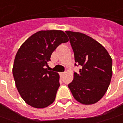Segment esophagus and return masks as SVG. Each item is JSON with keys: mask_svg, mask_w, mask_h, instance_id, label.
Listing matches in <instances>:
<instances>
[{"mask_svg": "<svg viewBox=\"0 0 123 123\" xmlns=\"http://www.w3.org/2000/svg\"><path fill=\"white\" fill-rule=\"evenodd\" d=\"M64 73H65L64 72H60V73H59V75H60V76H63V75L64 74Z\"/></svg>", "mask_w": 123, "mask_h": 123, "instance_id": "1", "label": "esophagus"}]
</instances>
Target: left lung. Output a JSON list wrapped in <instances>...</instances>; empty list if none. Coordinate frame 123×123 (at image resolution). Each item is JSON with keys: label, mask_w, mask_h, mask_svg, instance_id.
<instances>
[{"label": "left lung", "mask_w": 123, "mask_h": 123, "mask_svg": "<svg viewBox=\"0 0 123 123\" xmlns=\"http://www.w3.org/2000/svg\"><path fill=\"white\" fill-rule=\"evenodd\" d=\"M74 52L75 66H81L79 73H74L68 87L79 103L90 105L104 96L112 76V59L107 50L97 41L81 33L66 31Z\"/></svg>", "instance_id": "1"}]
</instances>
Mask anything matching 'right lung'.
Returning <instances> with one entry per match:
<instances>
[{"mask_svg":"<svg viewBox=\"0 0 123 123\" xmlns=\"http://www.w3.org/2000/svg\"><path fill=\"white\" fill-rule=\"evenodd\" d=\"M68 38L60 30L40 31L29 37L17 52L13 67L16 86L22 99L36 108L53 103L59 86V74L45 66L57 47Z\"/></svg>","mask_w":123,"mask_h":123,"instance_id":"add662e5","label":"right lung"}]
</instances>
